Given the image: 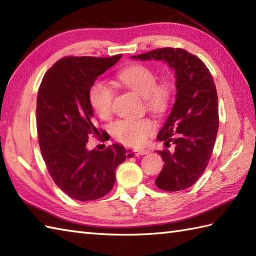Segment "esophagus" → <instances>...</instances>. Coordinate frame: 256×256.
<instances>
[{"label":"esophagus","instance_id":"1","mask_svg":"<svg viewBox=\"0 0 256 256\" xmlns=\"http://www.w3.org/2000/svg\"><path fill=\"white\" fill-rule=\"evenodd\" d=\"M128 154H132L134 156H140V155H146L148 154V150H143V148H138V150H128Z\"/></svg>","mask_w":256,"mask_h":256}]
</instances>
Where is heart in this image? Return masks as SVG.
I'll use <instances>...</instances> for the list:
<instances>
[{
	"label": "heart",
	"instance_id": "1",
	"mask_svg": "<svg viewBox=\"0 0 256 256\" xmlns=\"http://www.w3.org/2000/svg\"><path fill=\"white\" fill-rule=\"evenodd\" d=\"M118 79L125 88L143 96L146 108L156 116H162L170 108L174 86L170 78L157 79L154 69L146 64H132L118 72ZM90 103L103 120L112 116L114 92L110 86L96 81L90 89ZM155 124L148 118H125L114 123L111 134L118 142L128 146H140L154 132Z\"/></svg>",
	"mask_w": 256,
	"mask_h": 256
}]
</instances>
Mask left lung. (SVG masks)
<instances>
[{"label":"left lung","instance_id":"obj_1","mask_svg":"<svg viewBox=\"0 0 256 256\" xmlns=\"http://www.w3.org/2000/svg\"><path fill=\"white\" fill-rule=\"evenodd\" d=\"M132 58L164 60L176 74V101L157 140L172 150H158L164 167L156 186L165 192L187 189L208 166L219 128L218 94L204 62L182 48H158Z\"/></svg>","mask_w":256,"mask_h":256}]
</instances>
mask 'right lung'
Listing matches in <instances>:
<instances>
[{
  "instance_id": "right-lung-1",
  "label": "right lung",
  "mask_w": 256,
  "mask_h": 256,
  "mask_svg": "<svg viewBox=\"0 0 256 256\" xmlns=\"http://www.w3.org/2000/svg\"><path fill=\"white\" fill-rule=\"evenodd\" d=\"M122 55L59 59L47 70L38 89L36 125L47 170L64 194L79 201L96 200L111 192L116 170L126 158L123 146L88 150V138L106 140L96 126L90 89Z\"/></svg>"
}]
</instances>
